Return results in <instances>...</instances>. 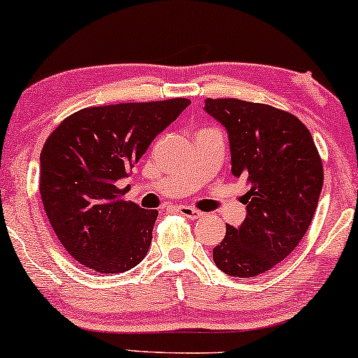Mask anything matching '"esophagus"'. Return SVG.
Instances as JSON below:
<instances>
[{
	"label": "esophagus",
	"mask_w": 358,
	"mask_h": 358,
	"mask_svg": "<svg viewBox=\"0 0 358 358\" xmlns=\"http://www.w3.org/2000/svg\"><path fill=\"white\" fill-rule=\"evenodd\" d=\"M178 211L180 215H183L185 218H189V220H198L203 216V213L200 210H194L192 206H178Z\"/></svg>",
	"instance_id": "34e87169"
}]
</instances>
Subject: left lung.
I'll return each mask as SVG.
<instances>
[{
    "label": "left lung",
    "instance_id": "left-lung-1",
    "mask_svg": "<svg viewBox=\"0 0 358 358\" xmlns=\"http://www.w3.org/2000/svg\"><path fill=\"white\" fill-rule=\"evenodd\" d=\"M205 110L226 127L233 175L248 189L246 220L213 250V261L233 278H256L291 255L304 238L324 183L322 158L296 115L268 103L206 99Z\"/></svg>",
    "mask_w": 358,
    "mask_h": 358
}]
</instances>
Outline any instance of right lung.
Masks as SVG:
<instances>
[{
    "label": "right lung",
    "instance_id": "obj_1",
    "mask_svg": "<svg viewBox=\"0 0 358 358\" xmlns=\"http://www.w3.org/2000/svg\"><path fill=\"white\" fill-rule=\"evenodd\" d=\"M188 106L176 97L85 107L48 137L41 200L57 239L85 268L125 273L147 256L158 211L127 201L117 183Z\"/></svg>",
    "mask_w": 358,
    "mask_h": 358
}]
</instances>
